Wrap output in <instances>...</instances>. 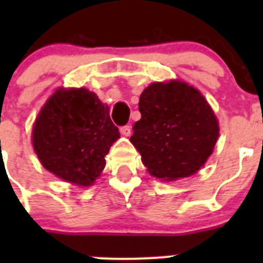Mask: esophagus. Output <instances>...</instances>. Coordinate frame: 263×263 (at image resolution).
<instances>
[{
    "mask_svg": "<svg viewBox=\"0 0 263 263\" xmlns=\"http://www.w3.org/2000/svg\"><path fill=\"white\" fill-rule=\"evenodd\" d=\"M120 132L121 134H124L125 137H129L132 134V127L129 125H125V126H121L120 127Z\"/></svg>",
    "mask_w": 263,
    "mask_h": 263,
    "instance_id": "obj_1",
    "label": "esophagus"
}]
</instances>
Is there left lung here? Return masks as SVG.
<instances>
[{"instance_id": "1", "label": "left lung", "mask_w": 263, "mask_h": 263, "mask_svg": "<svg viewBox=\"0 0 263 263\" xmlns=\"http://www.w3.org/2000/svg\"><path fill=\"white\" fill-rule=\"evenodd\" d=\"M141 120L130 142L150 175L162 180L187 178L212 154L218 122L203 95L187 83H153L139 97Z\"/></svg>"}]
</instances>
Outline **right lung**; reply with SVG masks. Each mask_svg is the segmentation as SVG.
<instances>
[{
  "label": "right lung",
  "instance_id": "add662e5",
  "mask_svg": "<svg viewBox=\"0 0 263 263\" xmlns=\"http://www.w3.org/2000/svg\"><path fill=\"white\" fill-rule=\"evenodd\" d=\"M117 138L109 108L85 88L55 90L32 127V146L43 167L83 187L99 178Z\"/></svg>",
  "mask_w": 263,
  "mask_h": 263
}]
</instances>
